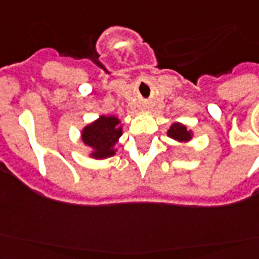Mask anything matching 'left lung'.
I'll return each mask as SVG.
<instances>
[{
  "instance_id": "1",
  "label": "left lung",
  "mask_w": 259,
  "mask_h": 259,
  "mask_svg": "<svg viewBox=\"0 0 259 259\" xmlns=\"http://www.w3.org/2000/svg\"><path fill=\"white\" fill-rule=\"evenodd\" d=\"M168 136L177 140V141H187L191 138V133L187 130L185 126L180 125V123H173L170 129L168 130Z\"/></svg>"
}]
</instances>
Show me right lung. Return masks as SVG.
Listing matches in <instances>:
<instances>
[{
  "mask_svg": "<svg viewBox=\"0 0 259 259\" xmlns=\"http://www.w3.org/2000/svg\"><path fill=\"white\" fill-rule=\"evenodd\" d=\"M119 121L115 117H101L91 125L86 126L82 133L84 144L95 149V158H105L113 156L114 144L121 137L122 129L118 126Z\"/></svg>",
  "mask_w": 259,
  "mask_h": 259,
  "instance_id": "add662e5",
  "label": "right lung"
}]
</instances>
